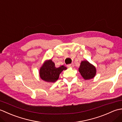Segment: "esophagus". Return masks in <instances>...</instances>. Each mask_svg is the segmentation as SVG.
<instances>
[{
	"label": "esophagus",
	"mask_w": 122,
	"mask_h": 122,
	"mask_svg": "<svg viewBox=\"0 0 122 122\" xmlns=\"http://www.w3.org/2000/svg\"><path fill=\"white\" fill-rule=\"evenodd\" d=\"M73 66H74V64L73 63L68 64V65H67V66H68V68H72V67H73Z\"/></svg>",
	"instance_id": "obj_1"
}]
</instances>
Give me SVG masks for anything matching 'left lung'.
<instances>
[{"label": "left lung", "mask_w": 122, "mask_h": 122, "mask_svg": "<svg viewBox=\"0 0 122 122\" xmlns=\"http://www.w3.org/2000/svg\"><path fill=\"white\" fill-rule=\"evenodd\" d=\"M79 71L85 80L93 79L95 76V67L87 61H82L80 64Z\"/></svg>", "instance_id": "1"}]
</instances>
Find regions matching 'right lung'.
<instances>
[{
  "label": "right lung",
  "mask_w": 122,
  "mask_h": 122,
  "mask_svg": "<svg viewBox=\"0 0 122 122\" xmlns=\"http://www.w3.org/2000/svg\"><path fill=\"white\" fill-rule=\"evenodd\" d=\"M67 68L62 66L56 68L55 64L51 60L45 61L40 69L39 74L41 79L47 82H54L58 80L60 74Z\"/></svg>",
  "instance_id": "obj_1"
}]
</instances>
